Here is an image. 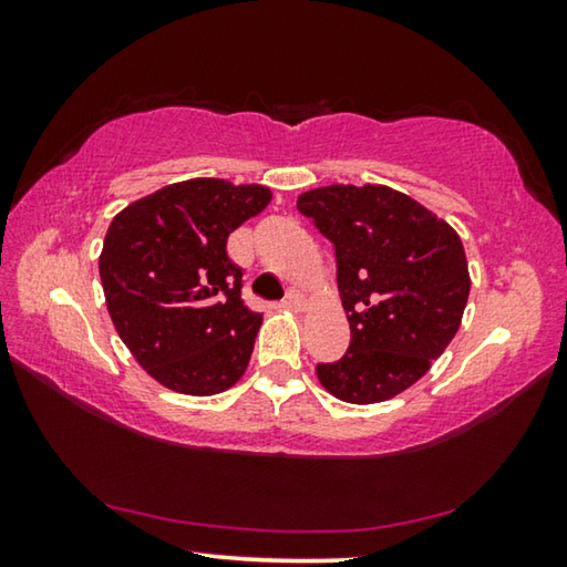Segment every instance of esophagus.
Wrapping results in <instances>:
<instances>
[{"label": "esophagus", "instance_id": "34e87169", "mask_svg": "<svg viewBox=\"0 0 567 567\" xmlns=\"http://www.w3.org/2000/svg\"><path fill=\"white\" fill-rule=\"evenodd\" d=\"M282 307H287V310H295V312H300V310H305V297L297 292V290H290L285 295V300H282Z\"/></svg>", "mask_w": 567, "mask_h": 567}]
</instances>
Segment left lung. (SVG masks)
Instances as JSON below:
<instances>
[{
  "instance_id": "8db88e82",
  "label": "left lung",
  "mask_w": 567,
  "mask_h": 567,
  "mask_svg": "<svg viewBox=\"0 0 567 567\" xmlns=\"http://www.w3.org/2000/svg\"><path fill=\"white\" fill-rule=\"evenodd\" d=\"M297 209L334 245L350 348L320 362L322 388L352 405L400 395L445 352L463 320L470 275L445 219L385 185L302 192Z\"/></svg>"
}]
</instances>
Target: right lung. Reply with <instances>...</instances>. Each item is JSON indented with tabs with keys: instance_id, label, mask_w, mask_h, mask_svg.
<instances>
[{
	"instance_id": "1",
	"label": "right lung",
	"mask_w": 567,
	"mask_h": 567,
	"mask_svg": "<svg viewBox=\"0 0 567 567\" xmlns=\"http://www.w3.org/2000/svg\"><path fill=\"white\" fill-rule=\"evenodd\" d=\"M262 185L197 177L112 219L100 277L114 330L142 368L182 395H217L245 375L262 315L243 302L229 233L270 205Z\"/></svg>"
}]
</instances>
